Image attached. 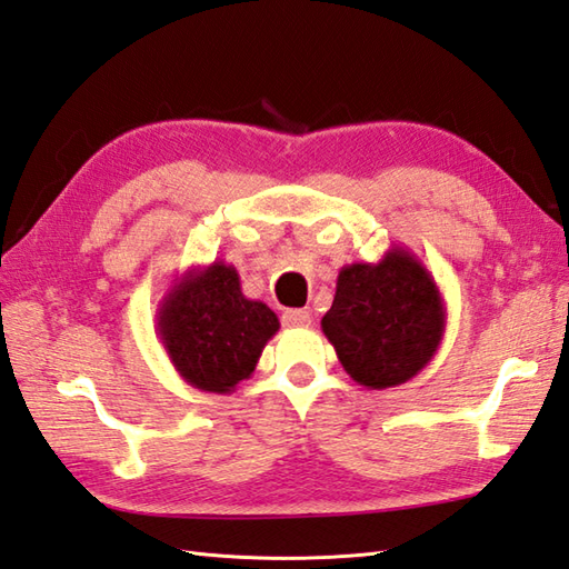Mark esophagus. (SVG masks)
Returning a JSON list of instances; mask_svg holds the SVG:
<instances>
[{
	"label": "esophagus",
	"instance_id": "34e87169",
	"mask_svg": "<svg viewBox=\"0 0 569 569\" xmlns=\"http://www.w3.org/2000/svg\"><path fill=\"white\" fill-rule=\"evenodd\" d=\"M283 325H286V328H308L310 312L308 310H286L283 312Z\"/></svg>",
	"mask_w": 569,
	"mask_h": 569
}]
</instances>
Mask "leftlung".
<instances>
[{"label": "left lung", "mask_w": 569, "mask_h": 569, "mask_svg": "<svg viewBox=\"0 0 569 569\" xmlns=\"http://www.w3.org/2000/svg\"><path fill=\"white\" fill-rule=\"evenodd\" d=\"M445 322V300L426 263L406 247H391L377 263L342 266L320 325L349 377L381 391L428 367Z\"/></svg>", "instance_id": "left-lung-1"}]
</instances>
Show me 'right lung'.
<instances>
[{
  "label": "right lung",
  "mask_w": 569,
  "mask_h": 569,
  "mask_svg": "<svg viewBox=\"0 0 569 569\" xmlns=\"http://www.w3.org/2000/svg\"><path fill=\"white\" fill-rule=\"evenodd\" d=\"M281 328L276 312L241 293L232 263L188 266L161 298L156 335L178 377L192 389L232 393Z\"/></svg>",
  "instance_id": "1"
}]
</instances>
